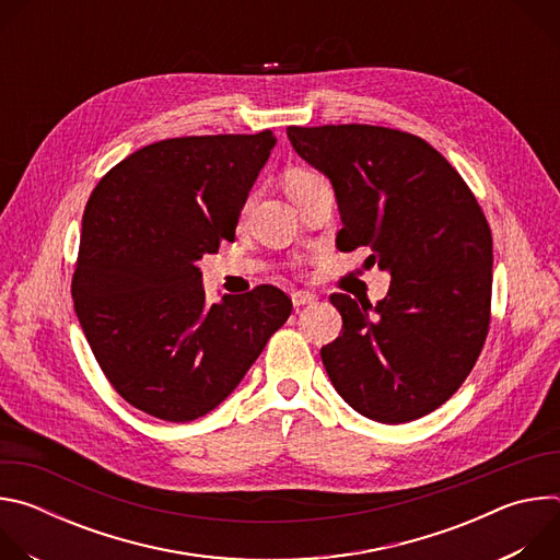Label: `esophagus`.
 Returning a JSON list of instances; mask_svg holds the SVG:
<instances>
[{
    "label": "esophagus",
    "instance_id": "34e87169",
    "mask_svg": "<svg viewBox=\"0 0 560 560\" xmlns=\"http://www.w3.org/2000/svg\"><path fill=\"white\" fill-rule=\"evenodd\" d=\"M316 301V294L312 292H292V305L294 307H303V305H312Z\"/></svg>",
    "mask_w": 560,
    "mask_h": 560
}]
</instances>
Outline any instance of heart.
<instances>
[{
  "label": "heart",
  "instance_id": "1",
  "mask_svg": "<svg viewBox=\"0 0 560 560\" xmlns=\"http://www.w3.org/2000/svg\"><path fill=\"white\" fill-rule=\"evenodd\" d=\"M283 182H285V190L292 195V192H296V190H303V188H307V186H312V184H316V182H322V177L310 173V171H305V168H292V171L285 173V179H283Z\"/></svg>",
  "mask_w": 560,
  "mask_h": 560
}]
</instances>
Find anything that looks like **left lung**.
Masks as SVG:
<instances>
[{"instance_id":"left-lung-1","label":"left lung","mask_w":560,"mask_h":560,"mask_svg":"<svg viewBox=\"0 0 560 560\" xmlns=\"http://www.w3.org/2000/svg\"><path fill=\"white\" fill-rule=\"evenodd\" d=\"M324 173L343 228L337 248H368L392 281L376 305L332 294L343 330L322 348L343 401L378 423L434 412L483 350L492 303V232L463 177L425 139L383 126H288Z\"/></svg>"}]
</instances>
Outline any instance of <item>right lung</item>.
Instances as JSON below:
<instances>
[{
  "instance_id": "add662e5",
  "label": "right lung",
  "mask_w": 560,
  "mask_h": 560,
  "mask_svg": "<svg viewBox=\"0 0 560 560\" xmlns=\"http://www.w3.org/2000/svg\"><path fill=\"white\" fill-rule=\"evenodd\" d=\"M277 137L164 139L128 154L93 190L72 301L106 378L171 423L214 410L242 383L292 301L275 285L206 303L199 261L232 238Z\"/></svg>"
}]
</instances>
